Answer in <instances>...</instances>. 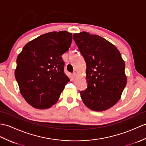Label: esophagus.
<instances>
[{
    "mask_svg": "<svg viewBox=\"0 0 146 146\" xmlns=\"http://www.w3.org/2000/svg\"><path fill=\"white\" fill-rule=\"evenodd\" d=\"M76 72H73V75H72L73 78H75V77L76 76Z\"/></svg>",
    "mask_w": 146,
    "mask_h": 146,
    "instance_id": "esophagus-1",
    "label": "esophagus"
}]
</instances>
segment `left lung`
I'll return each instance as SVG.
<instances>
[{"label": "left lung", "mask_w": 146, "mask_h": 146, "mask_svg": "<svg viewBox=\"0 0 146 146\" xmlns=\"http://www.w3.org/2000/svg\"><path fill=\"white\" fill-rule=\"evenodd\" d=\"M73 37L86 64L87 88L80 92L83 103L92 110H106L126 86L125 62L115 46L100 36L84 31Z\"/></svg>", "instance_id": "1"}]
</instances>
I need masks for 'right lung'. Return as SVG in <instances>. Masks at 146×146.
<instances>
[{"instance_id":"1","label":"right lung","mask_w":146,"mask_h":146,"mask_svg":"<svg viewBox=\"0 0 146 146\" xmlns=\"http://www.w3.org/2000/svg\"><path fill=\"white\" fill-rule=\"evenodd\" d=\"M72 34L51 32L24 46L17 58L15 80L24 98L32 107L45 109L58 102L70 79L61 56L69 48Z\"/></svg>"}]
</instances>
